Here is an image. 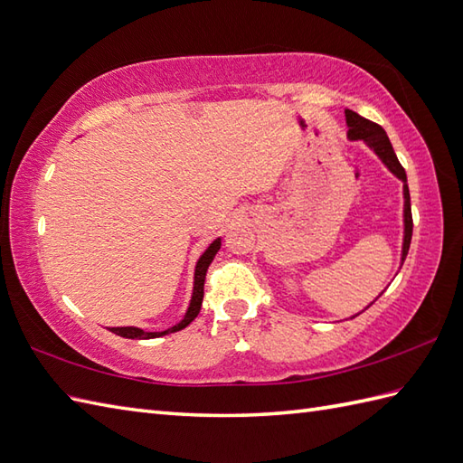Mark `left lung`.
Wrapping results in <instances>:
<instances>
[{
    "label": "left lung",
    "mask_w": 463,
    "mask_h": 463,
    "mask_svg": "<svg viewBox=\"0 0 463 463\" xmlns=\"http://www.w3.org/2000/svg\"><path fill=\"white\" fill-rule=\"evenodd\" d=\"M345 118H347V126H349L347 137L349 139H363V142L367 144L371 149H374V154L383 159V164L404 183V242H402V262H404L408 249H411V241H412V211H411V193H408V185H406V171L401 165L399 157H396V154H394L389 136H386V132L379 124L367 120V118H363L353 110H345ZM374 302H377V299H374ZM357 316H353V317H357Z\"/></svg>",
    "instance_id": "1"
}]
</instances>
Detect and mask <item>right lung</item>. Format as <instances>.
I'll return each mask as SVG.
<instances>
[{
    "mask_svg": "<svg viewBox=\"0 0 463 463\" xmlns=\"http://www.w3.org/2000/svg\"><path fill=\"white\" fill-rule=\"evenodd\" d=\"M219 249H221V239L213 241L209 244V249L201 254L199 262L195 266V282H193L191 304L187 307L185 317H183L177 326L169 327L165 331H144V329H139V327H110V331L116 333V335L126 337V339H156V337H161V335H167V333H175V331H181L183 327H187L191 321L199 316L201 304H203V288H205V276H207L209 266L213 262L214 254L219 252Z\"/></svg>",
    "mask_w": 463,
    "mask_h": 463,
    "instance_id": "add662e5",
    "label": "right lung"
}]
</instances>
